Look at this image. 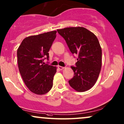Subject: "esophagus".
Segmentation results:
<instances>
[{
  "instance_id": "1",
  "label": "esophagus",
  "mask_w": 124,
  "mask_h": 124,
  "mask_svg": "<svg viewBox=\"0 0 124 124\" xmlns=\"http://www.w3.org/2000/svg\"><path fill=\"white\" fill-rule=\"evenodd\" d=\"M58 68L59 70H63L64 69V67H62V66H58Z\"/></svg>"
}]
</instances>
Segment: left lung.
Returning a JSON list of instances; mask_svg holds the SVG:
<instances>
[{
  "label": "left lung",
  "instance_id": "1",
  "mask_svg": "<svg viewBox=\"0 0 124 124\" xmlns=\"http://www.w3.org/2000/svg\"><path fill=\"white\" fill-rule=\"evenodd\" d=\"M65 39L70 52L77 54L76 67L71 66L74 76L69 85L78 92H85L95 85L101 67L102 51L99 40L93 33L83 27L57 29Z\"/></svg>",
  "mask_w": 124,
  "mask_h": 124
}]
</instances>
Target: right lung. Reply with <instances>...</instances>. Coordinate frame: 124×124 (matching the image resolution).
Here are the masks:
<instances>
[{
    "mask_svg": "<svg viewBox=\"0 0 124 124\" xmlns=\"http://www.w3.org/2000/svg\"><path fill=\"white\" fill-rule=\"evenodd\" d=\"M57 31L31 36L23 39L17 51L18 67L26 87L37 95L46 93L53 87L57 67L43 62L49 59V51Z\"/></svg>",
    "mask_w": 124,
    "mask_h": 124,
    "instance_id": "add662e5",
    "label": "right lung"
}]
</instances>
